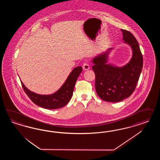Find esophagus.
Instances as JSON below:
<instances>
[{
  "label": "esophagus",
  "mask_w": 160,
  "mask_h": 160,
  "mask_svg": "<svg viewBox=\"0 0 160 160\" xmlns=\"http://www.w3.org/2000/svg\"><path fill=\"white\" fill-rule=\"evenodd\" d=\"M82 68L84 70H87L90 68V66L88 64V63H84L82 65Z\"/></svg>",
  "instance_id": "1"
}]
</instances>
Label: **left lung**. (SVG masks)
<instances>
[{
	"label": "left lung",
	"instance_id": "1",
	"mask_svg": "<svg viewBox=\"0 0 160 160\" xmlns=\"http://www.w3.org/2000/svg\"><path fill=\"white\" fill-rule=\"evenodd\" d=\"M124 43L132 50L130 61L118 68L107 64L108 54L112 48L100 54L92 60L95 73V88L97 95L108 102H121L130 97L136 89L143 66V58L137 40L130 32L121 29Z\"/></svg>",
	"mask_w": 160,
	"mask_h": 160
}]
</instances>
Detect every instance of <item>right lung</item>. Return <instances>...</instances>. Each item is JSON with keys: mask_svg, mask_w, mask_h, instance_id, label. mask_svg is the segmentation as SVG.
I'll return each instance as SVG.
<instances>
[{"mask_svg": "<svg viewBox=\"0 0 160 160\" xmlns=\"http://www.w3.org/2000/svg\"><path fill=\"white\" fill-rule=\"evenodd\" d=\"M82 70L81 66L74 68L58 91L50 95L32 92L25 87L22 81L21 84L24 92L35 104L46 109H58L65 106L72 98L75 84Z\"/></svg>", "mask_w": 160, "mask_h": 160, "instance_id": "obj_1", "label": "right lung"}]
</instances>
